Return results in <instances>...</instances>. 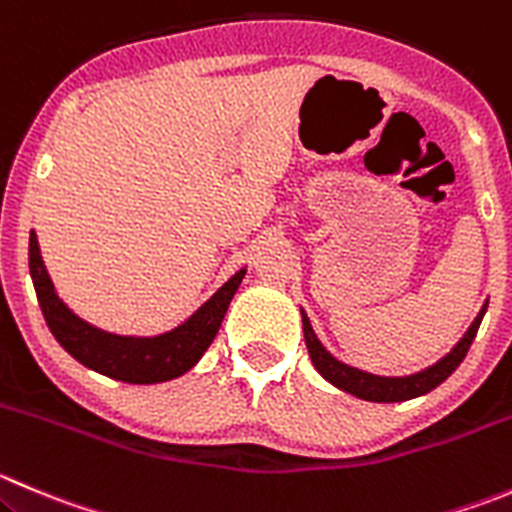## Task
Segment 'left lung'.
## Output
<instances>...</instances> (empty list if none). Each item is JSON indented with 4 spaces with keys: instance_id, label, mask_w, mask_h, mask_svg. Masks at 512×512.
Returning a JSON list of instances; mask_svg holds the SVG:
<instances>
[{
    "instance_id": "1",
    "label": "left lung",
    "mask_w": 512,
    "mask_h": 512,
    "mask_svg": "<svg viewBox=\"0 0 512 512\" xmlns=\"http://www.w3.org/2000/svg\"><path fill=\"white\" fill-rule=\"evenodd\" d=\"M485 310H488V302L480 307L478 317L473 320V325L468 327L463 337L458 340V345L448 352L445 357H440L435 365L425 367V370L413 372V375L403 377H385V375H372V372L357 370V367L345 365L337 357H332L330 352L322 347V342L317 340L315 330H312L310 320L302 312V332H305L307 352H310V360L315 365V370L325 377L327 382H332L335 388H340L342 393H350L355 398L367 400V403H403V400L420 398V395L430 393L440 385V382L448 380L455 372V367L465 360L470 345H473L475 335H478V327L483 322Z\"/></svg>"
}]
</instances>
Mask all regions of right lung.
I'll list each match as a JSON object with an SVG mask.
<instances>
[{"mask_svg": "<svg viewBox=\"0 0 512 512\" xmlns=\"http://www.w3.org/2000/svg\"><path fill=\"white\" fill-rule=\"evenodd\" d=\"M245 272L247 270L235 272L195 315L187 317L175 330L155 337L114 335V332L99 330V327L84 322L59 300L47 267H44L37 235L34 230L29 232V275H32L39 307H42V315L52 335L84 367L112 377V380L132 382V385H155V382L175 380V377L185 375L190 367H195L215 340L222 317H225Z\"/></svg>", "mask_w": 512, "mask_h": 512, "instance_id": "1", "label": "right lung"}]
</instances>
